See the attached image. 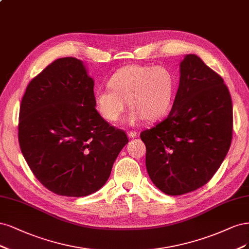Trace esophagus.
<instances>
[{"instance_id": "obj_1", "label": "esophagus", "mask_w": 249, "mask_h": 249, "mask_svg": "<svg viewBox=\"0 0 249 249\" xmlns=\"http://www.w3.org/2000/svg\"><path fill=\"white\" fill-rule=\"evenodd\" d=\"M127 135H128V138H129V139H135L136 136H138V133L134 132V131H128Z\"/></svg>"}]
</instances>
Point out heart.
<instances>
[{
	"label": "heart",
	"mask_w": 249,
	"mask_h": 249,
	"mask_svg": "<svg viewBox=\"0 0 249 249\" xmlns=\"http://www.w3.org/2000/svg\"><path fill=\"white\" fill-rule=\"evenodd\" d=\"M109 88L98 89L94 95L95 107L107 122L121 119L129 102L127 121H155L170 109L176 87L173 72L163 66L127 65L117 70L108 81Z\"/></svg>",
	"instance_id": "obj_1"
}]
</instances>
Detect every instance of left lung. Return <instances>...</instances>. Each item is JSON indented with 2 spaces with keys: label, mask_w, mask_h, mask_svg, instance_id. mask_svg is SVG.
<instances>
[{
  "label": "left lung",
  "mask_w": 249,
  "mask_h": 249,
  "mask_svg": "<svg viewBox=\"0 0 249 249\" xmlns=\"http://www.w3.org/2000/svg\"><path fill=\"white\" fill-rule=\"evenodd\" d=\"M231 132L228 87L196 54H186L180 63L179 88L170 114L141 133L150 179L168 196L204 186L226 158Z\"/></svg>",
  "instance_id": "1"
}]
</instances>
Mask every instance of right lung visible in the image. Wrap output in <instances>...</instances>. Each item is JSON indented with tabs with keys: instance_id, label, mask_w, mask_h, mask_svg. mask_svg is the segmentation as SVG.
<instances>
[{
	"instance_id": "obj_1",
	"label": "right lung",
	"mask_w": 249,
	"mask_h": 249,
	"mask_svg": "<svg viewBox=\"0 0 249 249\" xmlns=\"http://www.w3.org/2000/svg\"><path fill=\"white\" fill-rule=\"evenodd\" d=\"M18 141L31 171L59 196L99 190L128 142L94 102V79L83 61L61 58L27 87L19 109Z\"/></svg>"
}]
</instances>
